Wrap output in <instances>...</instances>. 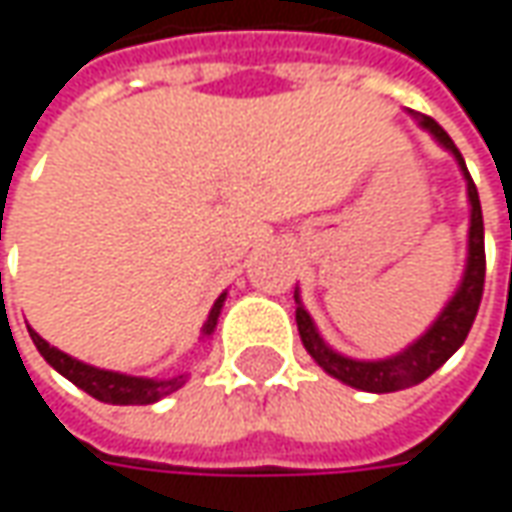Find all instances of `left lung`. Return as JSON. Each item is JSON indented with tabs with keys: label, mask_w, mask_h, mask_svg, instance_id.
<instances>
[{
	"label": "left lung",
	"mask_w": 512,
	"mask_h": 512,
	"mask_svg": "<svg viewBox=\"0 0 512 512\" xmlns=\"http://www.w3.org/2000/svg\"><path fill=\"white\" fill-rule=\"evenodd\" d=\"M422 130H427L439 145H442L462 170L464 182H467V202H470V227H467V259H464L462 282L456 287V293L450 296V302L442 307V313L433 319V325L424 330L416 342H410L404 350L384 356V359H353L344 356L339 350H333L322 339L316 322L310 319V313L302 305L299 287L293 293L296 299V325L305 350L313 356V362L325 370L327 376L339 379L347 387H356L364 393H396L404 387L424 382L427 376H433L467 339L473 319L482 305L484 290V219L482 202H479V190L473 185L467 165H464L462 153L453 145V139L444 133L439 122H433L430 116L419 119Z\"/></svg>",
	"instance_id": "left-lung-1"
}]
</instances>
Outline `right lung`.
<instances>
[{"instance_id":"right-lung-1","label":"right lung","mask_w":512,"mask_h":512,"mask_svg":"<svg viewBox=\"0 0 512 512\" xmlns=\"http://www.w3.org/2000/svg\"><path fill=\"white\" fill-rule=\"evenodd\" d=\"M227 293H222L210 313H207V322L202 327V339H210L213 330H216V322H219V313H222V305H225ZM30 339L36 344V350L42 353V359L56 370L62 373L68 382H73L79 390H85L88 396L99 399L105 404H153L159 399H165L170 393H176L182 384L187 382V373H179V376H170V379H148V376H128V373H119V370H105V367H93L88 362H79L68 353H62L59 347L48 344L33 327H28Z\"/></svg>"}]
</instances>
